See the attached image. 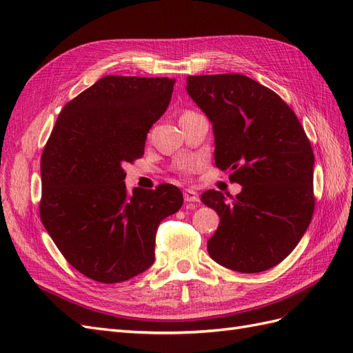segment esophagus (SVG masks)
Returning <instances> with one entry per match:
<instances>
[{
  "label": "esophagus",
  "instance_id": "obj_1",
  "mask_svg": "<svg viewBox=\"0 0 353 353\" xmlns=\"http://www.w3.org/2000/svg\"><path fill=\"white\" fill-rule=\"evenodd\" d=\"M183 196L186 203H200V196H198L196 191H194V189H185Z\"/></svg>",
  "mask_w": 353,
  "mask_h": 353
}]
</instances>
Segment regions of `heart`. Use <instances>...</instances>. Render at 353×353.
I'll return each mask as SVG.
<instances>
[{
  "label": "heart",
  "mask_w": 353,
  "mask_h": 353,
  "mask_svg": "<svg viewBox=\"0 0 353 353\" xmlns=\"http://www.w3.org/2000/svg\"><path fill=\"white\" fill-rule=\"evenodd\" d=\"M198 167V162H185L183 164V171L185 173H189V171H192V170H195Z\"/></svg>",
  "instance_id": "b5f03b06"
}]
</instances>
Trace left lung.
<instances>
[{"mask_svg":"<svg viewBox=\"0 0 353 353\" xmlns=\"http://www.w3.org/2000/svg\"><path fill=\"white\" fill-rule=\"evenodd\" d=\"M186 90L213 123L216 167L243 186L236 196L201 195L221 218L209 255L240 273L277 265L313 218L314 157L304 128L274 90L248 76H188Z\"/></svg>","mask_w":353,"mask_h":353,"instance_id":"8db88e82","label":"left lung"}]
</instances>
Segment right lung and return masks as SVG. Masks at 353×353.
<instances>
[{
	"label": "right lung",
	"mask_w": 353,
	"mask_h": 353,
	"mask_svg": "<svg viewBox=\"0 0 353 353\" xmlns=\"http://www.w3.org/2000/svg\"><path fill=\"white\" fill-rule=\"evenodd\" d=\"M174 79L105 76L62 108L41 155L40 218L70 265L101 283L155 261L162 219L179 212L174 185L126 191L123 165L143 157Z\"/></svg>",
	"instance_id": "1"
}]
</instances>
